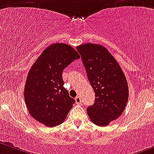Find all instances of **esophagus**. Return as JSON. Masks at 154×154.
I'll return each instance as SVG.
<instances>
[{"label":"esophagus","instance_id":"34e87169","mask_svg":"<svg viewBox=\"0 0 154 154\" xmlns=\"http://www.w3.org/2000/svg\"><path fill=\"white\" fill-rule=\"evenodd\" d=\"M75 101H76V103H79V104H80V103H81V98H80L79 96L75 98Z\"/></svg>","mask_w":154,"mask_h":154}]
</instances>
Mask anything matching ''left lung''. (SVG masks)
<instances>
[{
    "instance_id": "left-lung-1",
    "label": "left lung",
    "mask_w": 154,
    "mask_h": 154,
    "mask_svg": "<svg viewBox=\"0 0 154 154\" xmlns=\"http://www.w3.org/2000/svg\"><path fill=\"white\" fill-rule=\"evenodd\" d=\"M90 84L95 92V102L87 109L91 121L105 127L124 112L129 97L124 71L103 46L88 43L77 47Z\"/></svg>"
}]
</instances>
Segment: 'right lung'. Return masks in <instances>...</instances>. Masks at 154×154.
I'll use <instances>...</instances> for the list:
<instances>
[{
  "label": "right lung",
  "mask_w": 154,
  "mask_h": 154,
  "mask_svg": "<svg viewBox=\"0 0 154 154\" xmlns=\"http://www.w3.org/2000/svg\"><path fill=\"white\" fill-rule=\"evenodd\" d=\"M80 55L70 45L51 44L29 70L24 100L30 116L47 127L62 124L75 103L63 87V70Z\"/></svg>",
  "instance_id": "add662e5"
}]
</instances>
